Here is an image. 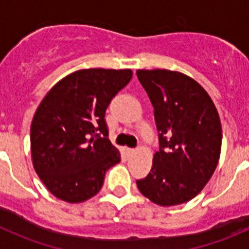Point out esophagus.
<instances>
[{
  "mask_svg": "<svg viewBox=\"0 0 249 249\" xmlns=\"http://www.w3.org/2000/svg\"><path fill=\"white\" fill-rule=\"evenodd\" d=\"M135 152V149H132V148H126V153L127 155H132Z\"/></svg>",
  "mask_w": 249,
  "mask_h": 249,
  "instance_id": "obj_1",
  "label": "esophagus"
}]
</instances>
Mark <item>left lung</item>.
<instances>
[{"label": "left lung", "mask_w": 249, "mask_h": 249, "mask_svg": "<svg viewBox=\"0 0 249 249\" xmlns=\"http://www.w3.org/2000/svg\"><path fill=\"white\" fill-rule=\"evenodd\" d=\"M137 77L155 108L160 151L138 190L162 207L186 203L198 195L218 164L222 126L206 89L187 74L138 70Z\"/></svg>", "instance_id": "1"}]
</instances>
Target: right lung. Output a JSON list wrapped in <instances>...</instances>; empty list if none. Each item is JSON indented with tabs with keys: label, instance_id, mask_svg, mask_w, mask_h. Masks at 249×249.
<instances>
[{
	"label": "right lung",
	"instance_id": "right-lung-1",
	"mask_svg": "<svg viewBox=\"0 0 249 249\" xmlns=\"http://www.w3.org/2000/svg\"><path fill=\"white\" fill-rule=\"evenodd\" d=\"M132 70L89 68L50 89L31 123L34 168L54 197L80 203L102 188L120 151L107 138L106 109L131 81Z\"/></svg>",
	"mask_w": 249,
	"mask_h": 249
}]
</instances>
